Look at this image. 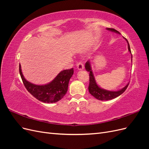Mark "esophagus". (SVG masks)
I'll return each mask as SVG.
<instances>
[{
    "instance_id": "esophagus-1",
    "label": "esophagus",
    "mask_w": 149,
    "mask_h": 149,
    "mask_svg": "<svg viewBox=\"0 0 149 149\" xmlns=\"http://www.w3.org/2000/svg\"><path fill=\"white\" fill-rule=\"evenodd\" d=\"M76 66H77V68L78 70H82L84 69V64L81 61L78 62L77 65H76Z\"/></svg>"
}]
</instances>
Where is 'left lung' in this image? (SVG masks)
<instances>
[{
	"instance_id": "8db88e82",
	"label": "left lung",
	"mask_w": 149,
	"mask_h": 149,
	"mask_svg": "<svg viewBox=\"0 0 149 149\" xmlns=\"http://www.w3.org/2000/svg\"><path fill=\"white\" fill-rule=\"evenodd\" d=\"M107 29L109 30H111L112 31H114V32H116V33H120L118 30H116L114 29L107 28ZM125 39L126 40V41L127 42V43H128L129 51L130 52V53H131L129 42L127 40V39L126 38H125ZM85 68L89 72V86H88L89 92L93 96L96 98L98 100L107 101V100H112V99H114L117 97H118L119 96H120V94H123L127 88L128 87L129 83H128L124 88H123L122 89L119 90V91H107V90L101 89V88L99 87L98 85L96 84V80H95V79H94L93 71L91 70L90 63L89 61H87L86 63Z\"/></svg>"
}]
</instances>
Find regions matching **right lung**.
Wrapping results in <instances>:
<instances>
[{"label": "right lung", "instance_id": "obj_1", "mask_svg": "<svg viewBox=\"0 0 149 149\" xmlns=\"http://www.w3.org/2000/svg\"><path fill=\"white\" fill-rule=\"evenodd\" d=\"M73 72V68L65 70L51 83L40 86L31 83L24 78L19 65V73L26 90L37 100L45 103L56 102L63 97L68 91L69 81Z\"/></svg>", "mask_w": 149, "mask_h": 149}]
</instances>
